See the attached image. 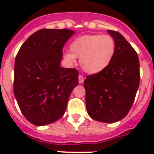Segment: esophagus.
<instances>
[{
  "mask_svg": "<svg viewBox=\"0 0 154 154\" xmlns=\"http://www.w3.org/2000/svg\"><path fill=\"white\" fill-rule=\"evenodd\" d=\"M78 82H79L80 84H82L84 82V77L82 75H79L78 76Z\"/></svg>",
  "mask_w": 154,
  "mask_h": 154,
  "instance_id": "34e87169",
  "label": "esophagus"
}]
</instances>
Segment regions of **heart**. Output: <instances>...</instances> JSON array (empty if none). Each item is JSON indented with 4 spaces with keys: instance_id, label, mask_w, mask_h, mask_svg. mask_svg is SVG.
Returning a JSON list of instances; mask_svg holds the SVG:
<instances>
[{
    "instance_id": "heart-1",
    "label": "heart",
    "mask_w": 154,
    "mask_h": 154,
    "mask_svg": "<svg viewBox=\"0 0 154 154\" xmlns=\"http://www.w3.org/2000/svg\"><path fill=\"white\" fill-rule=\"evenodd\" d=\"M70 51L65 53V60L74 63L76 57L80 58L82 69L89 74H95L109 65L115 55L116 43L109 35H84L71 43Z\"/></svg>"
}]
</instances>
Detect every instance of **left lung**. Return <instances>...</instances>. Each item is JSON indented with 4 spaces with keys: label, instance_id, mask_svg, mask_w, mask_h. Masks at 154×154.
I'll use <instances>...</instances> for the list:
<instances>
[{
    "label": "left lung",
    "instance_id": "1",
    "mask_svg": "<svg viewBox=\"0 0 154 154\" xmlns=\"http://www.w3.org/2000/svg\"><path fill=\"white\" fill-rule=\"evenodd\" d=\"M116 43L113 59L105 69L84 82L88 114L97 122L113 123L131 109L140 84L138 56L120 32L107 31Z\"/></svg>",
    "mask_w": 154,
    "mask_h": 154
}]
</instances>
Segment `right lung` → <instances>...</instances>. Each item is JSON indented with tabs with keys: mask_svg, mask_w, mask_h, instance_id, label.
Returning a JSON list of instances; mask_svg holds the SVG:
<instances>
[{
	"mask_svg": "<svg viewBox=\"0 0 154 154\" xmlns=\"http://www.w3.org/2000/svg\"><path fill=\"white\" fill-rule=\"evenodd\" d=\"M73 34L67 29H40L17 54L13 93L22 114L34 125L60 119L78 84V70L60 66L63 47Z\"/></svg>",
	"mask_w": 154,
	"mask_h": 154,
	"instance_id": "add662e5",
	"label": "right lung"
}]
</instances>
